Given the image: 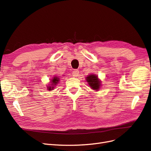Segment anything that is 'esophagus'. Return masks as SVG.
Segmentation results:
<instances>
[{"label": "esophagus", "mask_w": 151, "mask_h": 151, "mask_svg": "<svg viewBox=\"0 0 151 151\" xmlns=\"http://www.w3.org/2000/svg\"><path fill=\"white\" fill-rule=\"evenodd\" d=\"M79 71L78 70H74L72 72V76L74 77H77L79 76Z\"/></svg>", "instance_id": "esophagus-1"}]
</instances>
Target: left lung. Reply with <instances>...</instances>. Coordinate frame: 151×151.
Listing matches in <instances>:
<instances>
[{
    "label": "left lung",
    "mask_w": 151,
    "mask_h": 151,
    "mask_svg": "<svg viewBox=\"0 0 151 151\" xmlns=\"http://www.w3.org/2000/svg\"><path fill=\"white\" fill-rule=\"evenodd\" d=\"M86 80L92 89L94 91H98L101 88V81L98 78V76L97 75L93 74H89L86 77Z\"/></svg>",
    "instance_id": "8db88e82"
}]
</instances>
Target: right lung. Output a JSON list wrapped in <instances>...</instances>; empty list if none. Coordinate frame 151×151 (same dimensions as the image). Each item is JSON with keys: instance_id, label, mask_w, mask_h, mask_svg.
I'll list each match as a JSON object with an SVG mask.
<instances>
[{"instance_id": "right-lung-1", "label": "right lung", "mask_w": 151, "mask_h": 151, "mask_svg": "<svg viewBox=\"0 0 151 151\" xmlns=\"http://www.w3.org/2000/svg\"><path fill=\"white\" fill-rule=\"evenodd\" d=\"M59 81H60V77L59 76H54L52 77V79H50V84L48 85L47 87V90L48 91H52L55 88L56 86L59 83Z\"/></svg>"}]
</instances>
